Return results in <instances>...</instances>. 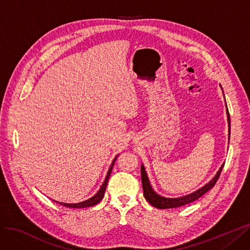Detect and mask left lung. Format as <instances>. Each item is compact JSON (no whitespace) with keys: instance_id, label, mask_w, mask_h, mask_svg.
Masks as SVG:
<instances>
[{"instance_id":"obj_1","label":"left lung","mask_w":250,"mask_h":250,"mask_svg":"<svg viewBox=\"0 0 250 250\" xmlns=\"http://www.w3.org/2000/svg\"><path fill=\"white\" fill-rule=\"evenodd\" d=\"M221 87V85H220ZM223 89V87H221ZM226 107H227V103H226ZM227 115H228V125H229V135H230V119H229V110L227 107ZM225 163L221 165V167L219 168V170L217 171V173L215 174V176L212 178L207 184H205L204 187H202L201 188L197 189L196 191H193L191 193H188L187 196H182L179 198H166L163 196H160L156 193L150 184L148 175L146 173V170L144 168V165H141V179H142V188H143V191H144V197L147 200V202L149 203L150 205H152L155 208L159 209H169V208H177V207H181L187 204H189V203L198 200L199 198H201L203 195L211 189L212 188L214 187V184L216 183L217 179L219 178V175L221 170L224 168Z\"/></svg>"}]
</instances>
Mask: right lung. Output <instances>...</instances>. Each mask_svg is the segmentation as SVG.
I'll use <instances>...</instances> for the list:
<instances>
[{
    "instance_id": "1",
    "label": "right lung",
    "mask_w": 250,
    "mask_h": 250,
    "mask_svg": "<svg viewBox=\"0 0 250 250\" xmlns=\"http://www.w3.org/2000/svg\"><path fill=\"white\" fill-rule=\"evenodd\" d=\"M118 155H119V154H117V155L115 156V158H114V160L112 161V164H111L110 168H109V170H108V172H107L105 180H104L103 184H102V186H101L100 189L97 191L96 195H94L91 198H89V199H87V200H85V201H82V202H80V203H72V204H70V203L58 202V201H54V200H53V201L59 203V204L64 206V207H69V208H87V207H91V206H95L96 204H98V203H99L102 199L104 198V193H105V190H106V188H107V183H108V180H109V177H110V174H111V172H112L114 163H115L116 159L118 158Z\"/></svg>"
}]
</instances>
